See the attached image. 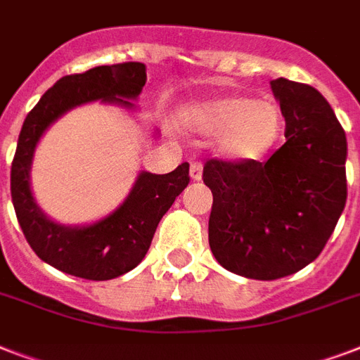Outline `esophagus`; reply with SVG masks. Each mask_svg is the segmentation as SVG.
Here are the masks:
<instances>
[{
    "mask_svg": "<svg viewBox=\"0 0 360 360\" xmlns=\"http://www.w3.org/2000/svg\"><path fill=\"white\" fill-rule=\"evenodd\" d=\"M202 162H192L191 164V177L192 181H200L202 179Z\"/></svg>",
    "mask_w": 360,
    "mask_h": 360,
    "instance_id": "1",
    "label": "esophagus"
}]
</instances>
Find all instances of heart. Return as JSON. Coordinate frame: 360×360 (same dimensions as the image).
I'll return each instance as SVG.
<instances>
[{
    "mask_svg": "<svg viewBox=\"0 0 360 360\" xmlns=\"http://www.w3.org/2000/svg\"><path fill=\"white\" fill-rule=\"evenodd\" d=\"M186 115L203 132H222L220 151L236 160H254L271 151L284 123L278 104L246 95H226L196 104Z\"/></svg>",
    "mask_w": 360,
    "mask_h": 360,
    "instance_id": "obj_1",
    "label": "heart"
}]
</instances>
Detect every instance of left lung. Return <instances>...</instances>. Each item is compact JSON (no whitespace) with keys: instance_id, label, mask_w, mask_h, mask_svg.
Returning <instances> with one entry per match:
<instances>
[{"instance_id":"8db88e82","label":"left lung","mask_w":360,"mask_h":360,"mask_svg":"<svg viewBox=\"0 0 360 360\" xmlns=\"http://www.w3.org/2000/svg\"><path fill=\"white\" fill-rule=\"evenodd\" d=\"M285 120V143L267 162L211 158L209 246L245 278L276 280L321 254L346 207L347 140L323 95L307 84L271 82Z\"/></svg>"}]
</instances>
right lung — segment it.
Returning <instances> with one entry per match:
<instances>
[{"label": "right lung", "instance_id": "add662e5", "mask_svg": "<svg viewBox=\"0 0 360 360\" xmlns=\"http://www.w3.org/2000/svg\"><path fill=\"white\" fill-rule=\"evenodd\" d=\"M146 80V65L134 61L63 76L42 95L22 124L11 168L16 219L37 256L63 273L86 280H112L132 271L146 257L160 219L191 181L188 162L162 175L141 172L120 207L84 226L59 224L35 202L31 164L48 127L76 106L95 101L132 112V101Z\"/></svg>", "mask_w": 360, "mask_h": 360}]
</instances>
